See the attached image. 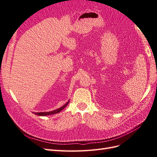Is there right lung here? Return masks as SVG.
<instances>
[{
	"instance_id": "add662e5",
	"label": "right lung",
	"mask_w": 157,
	"mask_h": 157,
	"mask_svg": "<svg viewBox=\"0 0 157 157\" xmlns=\"http://www.w3.org/2000/svg\"><path fill=\"white\" fill-rule=\"evenodd\" d=\"M69 103V101L67 102L66 105H64V106H62L60 108L58 109L55 110H53V111H51V112H47V113H34L35 114L38 115V116H47V115H51V114H56V113H59L61 110H63L65 107L68 105V104Z\"/></svg>"
}]
</instances>
